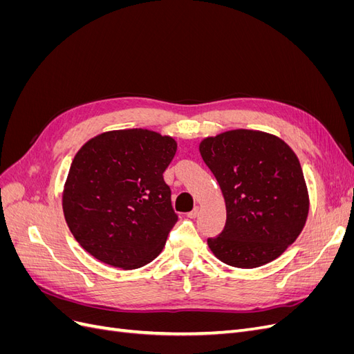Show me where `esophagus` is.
<instances>
[{
    "mask_svg": "<svg viewBox=\"0 0 354 354\" xmlns=\"http://www.w3.org/2000/svg\"><path fill=\"white\" fill-rule=\"evenodd\" d=\"M198 216H199V207H195L194 209H192V211L187 214L189 218H196Z\"/></svg>",
    "mask_w": 354,
    "mask_h": 354,
    "instance_id": "obj_1",
    "label": "esophagus"
}]
</instances>
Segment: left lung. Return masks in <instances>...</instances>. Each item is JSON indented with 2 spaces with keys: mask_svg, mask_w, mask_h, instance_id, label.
<instances>
[{
  "mask_svg": "<svg viewBox=\"0 0 354 354\" xmlns=\"http://www.w3.org/2000/svg\"><path fill=\"white\" fill-rule=\"evenodd\" d=\"M199 152L226 202V226L208 239L212 254L239 269L283 254L301 233L310 207L292 149L269 133L232 130L203 138Z\"/></svg>",
  "mask_w": 354,
  "mask_h": 354,
  "instance_id": "8db88e82",
  "label": "left lung"
}]
</instances>
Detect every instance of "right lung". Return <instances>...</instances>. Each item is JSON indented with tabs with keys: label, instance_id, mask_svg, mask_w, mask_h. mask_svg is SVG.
Returning a JSON list of instances; mask_svg holds the SVG:
<instances>
[{
	"label": "right lung",
	"instance_id": "add662e5",
	"mask_svg": "<svg viewBox=\"0 0 354 354\" xmlns=\"http://www.w3.org/2000/svg\"><path fill=\"white\" fill-rule=\"evenodd\" d=\"M173 137L131 128L102 133L75 155L63 189V214L94 259L133 270L155 260L178 217L164 171Z\"/></svg>",
	"mask_w": 354,
	"mask_h": 354
}]
</instances>
